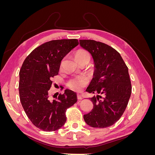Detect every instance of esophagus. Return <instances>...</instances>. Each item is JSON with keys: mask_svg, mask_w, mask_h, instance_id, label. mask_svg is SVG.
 <instances>
[{"mask_svg": "<svg viewBox=\"0 0 155 155\" xmlns=\"http://www.w3.org/2000/svg\"><path fill=\"white\" fill-rule=\"evenodd\" d=\"M77 98H78V100H82L81 96L80 94H77Z\"/></svg>", "mask_w": 155, "mask_h": 155, "instance_id": "esophagus-1", "label": "esophagus"}]
</instances>
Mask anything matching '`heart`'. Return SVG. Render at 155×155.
<instances>
[{
  "label": "heart",
  "instance_id": "heart-1",
  "mask_svg": "<svg viewBox=\"0 0 155 155\" xmlns=\"http://www.w3.org/2000/svg\"><path fill=\"white\" fill-rule=\"evenodd\" d=\"M75 58H76L78 62L82 59H88V60H90L91 59L90 54H89L88 51L82 49L76 51V54H75ZM87 83L88 80L87 77L80 76L70 79L67 82V86L72 91H79L87 85Z\"/></svg>",
  "mask_w": 155,
  "mask_h": 155
}]
</instances>
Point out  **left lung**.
<instances>
[{"label": "left lung", "instance_id": "left-lung-1", "mask_svg": "<svg viewBox=\"0 0 155 155\" xmlns=\"http://www.w3.org/2000/svg\"><path fill=\"white\" fill-rule=\"evenodd\" d=\"M79 44L91 54L96 67L86 91L97 94L90 98L93 109L83 118L92 127L106 128L121 118L127 106L132 91L128 68L109 45L91 39L80 40Z\"/></svg>", "mask_w": 155, "mask_h": 155}]
</instances>
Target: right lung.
<instances>
[{"label": "right lung", "instance_id": "1", "mask_svg": "<svg viewBox=\"0 0 155 155\" xmlns=\"http://www.w3.org/2000/svg\"><path fill=\"white\" fill-rule=\"evenodd\" d=\"M78 44L76 39L46 42L33 50L22 64L20 101L27 116L39 129L51 132L60 129L66 122L67 109L77 101L76 93L68 89L52 100L50 88L62 59Z\"/></svg>", "mask_w": 155, "mask_h": 155}]
</instances>
